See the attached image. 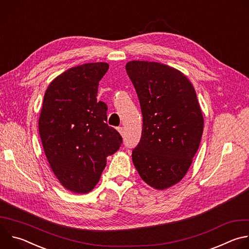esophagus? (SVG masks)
Wrapping results in <instances>:
<instances>
[{"label": "esophagus", "mask_w": 249, "mask_h": 249, "mask_svg": "<svg viewBox=\"0 0 249 249\" xmlns=\"http://www.w3.org/2000/svg\"><path fill=\"white\" fill-rule=\"evenodd\" d=\"M117 130H118V132L123 136L124 135V129H123V127H118L117 128Z\"/></svg>", "instance_id": "34e87169"}]
</instances>
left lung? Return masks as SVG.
Returning <instances> with one entry per match:
<instances>
[{
  "instance_id": "1",
  "label": "left lung",
  "mask_w": 249,
  "mask_h": 249,
  "mask_svg": "<svg viewBox=\"0 0 249 249\" xmlns=\"http://www.w3.org/2000/svg\"><path fill=\"white\" fill-rule=\"evenodd\" d=\"M126 71L143 115L134 165L147 184L166 189L183 178L200 145L204 119L195 89L181 72L164 64L131 61Z\"/></svg>"
}]
</instances>
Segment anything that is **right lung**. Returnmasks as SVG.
I'll list each match as a JSON object with an SVG mask.
<instances>
[{
    "mask_svg": "<svg viewBox=\"0 0 249 249\" xmlns=\"http://www.w3.org/2000/svg\"><path fill=\"white\" fill-rule=\"evenodd\" d=\"M107 63H88L67 70L44 94L38 128L42 146L61 184L88 193L97 184L106 158L119 150L121 135L106 124L107 105L97 101L98 83Z\"/></svg>",
    "mask_w": 249,
    "mask_h": 249,
    "instance_id": "right-lung-1",
    "label": "right lung"
}]
</instances>
